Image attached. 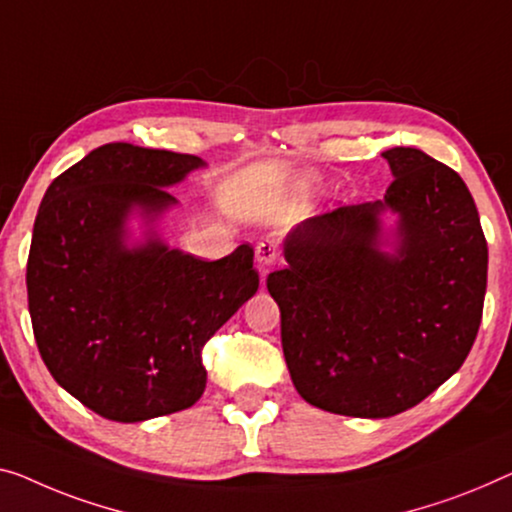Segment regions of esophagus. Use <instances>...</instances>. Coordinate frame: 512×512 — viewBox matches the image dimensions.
<instances>
[{
    "label": "esophagus",
    "instance_id": "esophagus-1",
    "mask_svg": "<svg viewBox=\"0 0 512 512\" xmlns=\"http://www.w3.org/2000/svg\"><path fill=\"white\" fill-rule=\"evenodd\" d=\"M280 257V250H278V243L266 239V241H259L257 248H255V259H257V266L259 271H262V276H266L269 273V269L273 264L278 262Z\"/></svg>",
    "mask_w": 512,
    "mask_h": 512
}]
</instances>
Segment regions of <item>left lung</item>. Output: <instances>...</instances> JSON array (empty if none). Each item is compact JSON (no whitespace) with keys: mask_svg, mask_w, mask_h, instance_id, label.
Masks as SVG:
<instances>
[{"mask_svg":"<svg viewBox=\"0 0 512 512\" xmlns=\"http://www.w3.org/2000/svg\"><path fill=\"white\" fill-rule=\"evenodd\" d=\"M381 156L395 177L384 200L308 218L266 278L296 391L354 418L402 414L453 377L487 287V241L460 174L414 147ZM384 210L401 218L395 256L378 250Z\"/></svg>","mask_w":512,"mask_h":512,"instance_id":"left-lung-1","label":"left lung"}]
</instances>
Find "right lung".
<instances>
[{
    "instance_id": "right-lung-1",
    "label": "right lung",
    "mask_w": 512,
    "mask_h": 512,
    "mask_svg": "<svg viewBox=\"0 0 512 512\" xmlns=\"http://www.w3.org/2000/svg\"><path fill=\"white\" fill-rule=\"evenodd\" d=\"M204 160L128 142L103 144L45 190L27 259V299L43 363L61 388L119 423L202 398V349L259 287L253 248L204 262L154 230L126 246V218L154 220Z\"/></svg>"
}]
</instances>
